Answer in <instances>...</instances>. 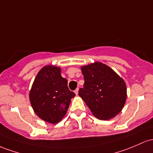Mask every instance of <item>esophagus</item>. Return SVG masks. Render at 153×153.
Wrapping results in <instances>:
<instances>
[{
  "label": "esophagus",
  "mask_w": 153,
  "mask_h": 153,
  "mask_svg": "<svg viewBox=\"0 0 153 153\" xmlns=\"http://www.w3.org/2000/svg\"><path fill=\"white\" fill-rule=\"evenodd\" d=\"M74 92H75V94H76V95H78V92H79V88H76V90H75V91H74Z\"/></svg>",
  "instance_id": "esophagus-1"
}]
</instances>
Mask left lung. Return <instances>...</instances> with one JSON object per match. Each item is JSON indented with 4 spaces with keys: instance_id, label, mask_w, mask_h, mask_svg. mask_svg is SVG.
<instances>
[{
    "instance_id": "obj_1",
    "label": "left lung",
    "mask_w": 153,
    "mask_h": 153,
    "mask_svg": "<svg viewBox=\"0 0 153 153\" xmlns=\"http://www.w3.org/2000/svg\"><path fill=\"white\" fill-rule=\"evenodd\" d=\"M81 69L85 84L79 90V95L98 119L115 117L126 100V86L123 79L101 62L82 66Z\"/></svg>"
}]
</instances>
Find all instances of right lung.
<instances>
[{
    "label": "right lung",
    "instance_id": "1",
    "mask_svg": "<svg viewBox=\"0 0 153 153\" xmlns=\"http://www.w3.org/2000/svg\"><path fill=\"white\" fill-rule=\"evenodd\" d=\"M67 84L59 67L48 65L41 68L30 92V103L39 118L51 123L61 121L75 96Z\"/></svg>",
    "mask_w": 153,
    "mask_h": 153
}]
</instances>
